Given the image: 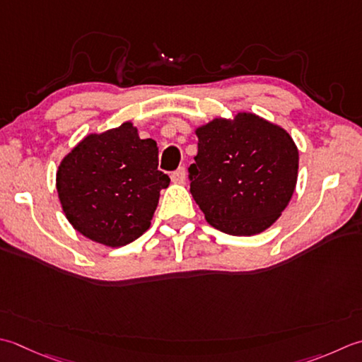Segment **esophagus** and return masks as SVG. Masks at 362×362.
I'll return each instance as SVG.
<instances>
[{"label":"esophagus","mask_w":362,"mask_h":362,"mask_svg":"<svg viewBox=\"0 0 362 362\" xmlns=\"http://www.w3.org/2000/svg\"><path fill=\"white\" fill-rule=\"evenodd\" d=\"M185 177H187L185 168H179V169H175V171L171 174V180L174 183H185Z\"/></svg>","instance_id":"1"}]
</instances>
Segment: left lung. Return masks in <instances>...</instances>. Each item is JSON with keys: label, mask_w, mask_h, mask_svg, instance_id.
<instances>
[{"label": "left lung", "mask_w": 362, "mask_h": 362, "mask_svg": "<svg viewBox=\"0 0 362 362\" xmlns=\"http://www.w3.org/2000/svg\"><path fill=\"white\" fill-rule=\"evenodd\" d=\"M197 155L189 191L214 228L256 235L279 218L298 177V148L290 134L251 112L214 119L196 130Z\"/></svg>", "instance_id": "obj_1"}]
</instances>
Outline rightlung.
I'll return each instance as SVG.
<instances>
[{"label":"right lung","instance_id":"1","mask_svg":"<svg viewBox=\"0 0 362 362\" xmlns=\"http://www.w3.org/2000/svg\"><path fill=\"white\" fill-rule=\"evenodd\" d=\"M168 174L158 171V147L133 124L89 134L61 161L56 188L64 214L84 237L124 246L151 228Z\"/></svg>","mask_w":362,"mask_h":362}]
</instances>
